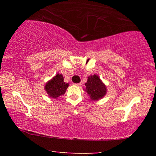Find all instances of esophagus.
Listing matches in <instances>:
<instances>
[{
	"label": "esophagus",
	"mask_w": 156,
	"mask_h": 156,
	"mask_svg": "<svg viewBox=\"0 0 156 156\" xmlns=\"http://www.w3.org/2000/svg\"><path fill=\"white\" fill-rule=\"evenodd\" d=\"M74 84H75V85H76V86H80L81 84H82V83H75Z\"/></svg>",
	"instance_id": "obj_1"
}]
</instances>
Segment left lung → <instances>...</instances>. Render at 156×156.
<instances>
[{
  "label": "left lung",
  "mask_w": 156,
  "mask_h": 156,
  "mask_svg": "<svg viewBox=\"0 0 156 156\" xmlns=\"http://www.w3.org/2000/svg\"><path fill=\"white\" fill-rule=\"evenodd\" d=\"M86 91L90 96L91 100L102 98L107 93V88L97 75L91 76L85 83Z\"/></svg>",
  "instance_id": "1"
}]
</instances>
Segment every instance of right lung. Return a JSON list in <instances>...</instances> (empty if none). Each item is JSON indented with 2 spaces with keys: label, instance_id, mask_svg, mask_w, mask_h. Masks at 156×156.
<instances>
[{
  "label": "right lung",
  "instance_id": "right-lung-1",
  "mask_svg": "<svg viewBox=\"0 0 156 156\" xmlns=\"http://www.w3.org/2000/svg\"><path fill=\"white\" fill-rule=\"evenodd\" d=\"M69 86L68 83H65L62 74L58 73L46 84L45 90L49 97L57 98L64 94Z\"/></svg>",
  "mask_w": 156,
  "mask_h": 156
}]
</instances>
